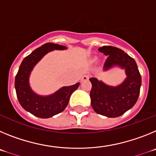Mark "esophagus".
I'll list each match as a JSON object with an SVG mask.
<instances>
[{"instance_id": "esophagus-1", "label": "esophagus", "mask_w": 156, "mask_h": 156, "mask_svg": "<svg viewBox=\"0 0 156 156\" xmlns=\"http://www.w3.org/2000/svg\"><path fill=\"white\" fill-rule=\"evenodd\" d=\"M89 79V76L88 75H84L83 76V77L81 78V81H85V80H87Z\"/></svg>"}]
</instances>
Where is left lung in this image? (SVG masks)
<instances>
[{
  "mask_svg": "<svg viewBox=\"0 0 156 156\" xmlns=\"http://www.w3.org/2000/svg\"><path fill=\"white\" fill-rule=\"evenodd\" d=\"M98 51L108 55L104 65L105 69L119 66L125 69L127 77L122 84L117 87H109L96 78H90L92 108L98 114L105 116H120L137 102L141 76L134 59L122 50L113 46H103Z\"/></svg>",
  "mask_w": 156,
  "mask_h": 156,
  "instance_id": "left-lung-1",
  "label": "left lung"
}]
</instances>
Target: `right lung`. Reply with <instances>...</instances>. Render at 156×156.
<instances>
[{"label":"right lung","mask_w":156,"mask_h":156,"mask_svg":"<svg viewBox=\"0 0 156 156\" xmlns=\"http://www.w3.org/2000/svg\"><path fill=\"white\" fill-rule=\"evenodd\" d=\"M66 47L52 43H47L32 52L25 58L19 66L16 76L15 87L19 101L25 110L39 118H50L60 113L68 105L69 98L73 92L76 90L80 85L63 87L56 93L42 97L32 91L29 84V76L34 66L45 55L48 51L53 50H63Z\"/></svg>","instance_id":"add662e5"}]
</instances>
